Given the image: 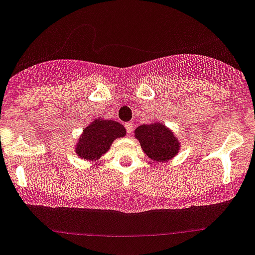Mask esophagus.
<instances>
[{
    "mask_svg": "<svg viewBox=\"0 0 255 255\" xmlns=\"http://www.w3.org/2000/svg\"><path fill=\"white\" fill-rule=\"evenodd\" d=\"M125 127H126V130H127L128 134H132V132H133V123L127 122L125 125Z\"/></svg>",
    "mask_w": 255,
    "mask_h": 255,
    "instance_id": "34e87169",
    "label": "esophagus"
}]
</instances>
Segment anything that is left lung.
<instances>
[{"label": "left lung", "instance_id": "1", "mask_svg": "<svg viewBox=\"0 0 255 255\" xmlns=\"http://www.w3.org/2000/svg\"><path fill=\"white\" fill-rule=\"evenodd\" d=\"M134 132L143 151L154 161H167L179 150L178 140L162 123L141 125Z\"/></svg>", "mask_w": 255, "mask_h": 255}]
</instances>
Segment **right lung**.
<instances>
[{
	"mask_svg": "<svg viewBox=\"0 0 255 255\" xmlns=\"http://www.w3.org/2000/svg\"><path fill=\"white\" fill-rule=\"evenodd\" d=\"M126 135L122 125L112 120H96L90 123L79 138L76 150L79 157L96 160L105 154L116 138Z\"/></svg>",
	"mask_w": 255,
	"mask_h": 255,
	"instance_id": "add662e5",
	"label": "right lung"
}]
</instances>
